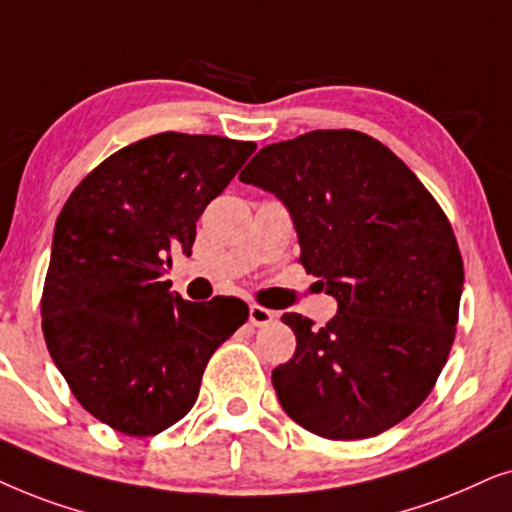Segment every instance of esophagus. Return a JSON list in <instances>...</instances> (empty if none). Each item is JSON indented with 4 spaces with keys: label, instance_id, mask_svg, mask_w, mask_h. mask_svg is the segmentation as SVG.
<instances>
[{
    "label": "esophagus",
    "instance_id": "1",
    "mask_svg": "<svg viewBox=\"0 0 512 512\" xmlns=\"http://www.w3.org/2000/svg\"><path fill=\"white\" fill-rule=\"evenodd\" d=\"M274 318H276L274 311L264 309V306H257V304L250 306V323L255 327H267L274 323Z\"/></svg>",
    "mask_w": 512,
    "mask_h": 512
}]
</instances>
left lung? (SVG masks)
I'll list each match as a JSON object with an SVG mask.
<instances>
[{
    "label": "left lung",
    "mask_w": 512,
    "mask_h": 512,
    "mask_svg": "<svg viewBox=\"0 0 512 512\" xmlns=\"http://www.w3.org/2000/svg\"><path fill=\"white\" fill-rule=\"evenodd\" d=\"M238 180L290 213L299 262L337 316L283 313L297 349L271 372L278 403L306 431L360 440L424 403L447 363L463 290L449 220L417 175L358 131H311L262 147Z\"/></svg>",
    "instance_id": "obj_1"
}]
</instances>
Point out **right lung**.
I'll use <instances>...</instances> for the list:
<instances>
[{
	"instance_id": "obj_1",
	"label": "right lung",
	"mask_w": 512,
	"mask_h": 512,
	"mask_svg": "<svg viewBox=\"0 0 512 512\" xmlns=\"http://www.w3.org/2000/svg\"><path fill=\"white\" fill-rule=\"evenodd\" d=\"M252 152L220 135H152L102 161L60 210L44 339L74 398L114 431L145 438L185 417L210 356L248 320L241 299L187 302L163 276Z\"/></svg>"
}]
</instances>
